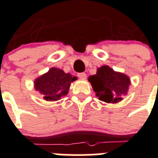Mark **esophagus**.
<instances>
[{"instance_id":"34e87169","label":"esophagus","mask_w":158,"mask_h":158,"mask_svg":"<svg viewBox=\"0 0 158 158\" xmlns=\"http://www.w3.org/2000/svg\"><path fill=\"white\" fill-rule=\"evenodd\" d=\"M78 77L81 79H86V75L84 72H81V73H78Z\"/></svg>"}]
</instances>
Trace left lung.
I'll use <instances>...</instances> for the list:
<instances>
[{
  "instance_id": "1",
  "label": "left lung",
  "mask_w": 158,
  "mask_h": 158,
  "mask_svg": "<svg viewBox=\"0 0 158 158\" xmlns=\"http://www.w3.org/2000/svg\"><path fill=\"white\" fill-rule=\"evenodd\" d=\"M88 81L98 99L108 104H116L122 101V97L127 94L131 84L127 75L115 72L108 65L98 68L97 74L89 76Z\"/></svg>"
}]
</instances>
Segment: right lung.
Returning a JSON list of instances; mask_svg holds the SVG:
<instances>
[{"mask_svg": "<svg viewBox=\"0 0 158 158\" xmlns=\"http://www.w3.org/2000/svg\"><path fill=\"white\" fill-rule=\"evenodd\" d=\"M77 79L62 69L51 68L34 80V88L45 101H56L69 94L71 83Z\"/></svg>", "mask_w": 158, "mask_h": 158, "instance_id": "add662e5", "label": "right lung"}]
</instances>
